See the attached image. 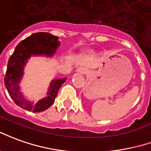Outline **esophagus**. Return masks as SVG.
Wrapping results in <instances>:
<instances>
[{
  "label": "esophagus",
  "mask_w": 151,
  "mask_h": 151,
  "mask_svg": "<svg viewBox=\"0 0 151 151\" xmlns=\"http://www.w3.org/2000/svg\"><path fill=\"white\" fill-rule=\"evenodd\" d=\"M77 71H78V72H80V73H81V74H84V73L86 72L85 69H84V68H78V69H77Z\"/></svg>",
  "instance_id": "esophagus-1"
}]
</instances>
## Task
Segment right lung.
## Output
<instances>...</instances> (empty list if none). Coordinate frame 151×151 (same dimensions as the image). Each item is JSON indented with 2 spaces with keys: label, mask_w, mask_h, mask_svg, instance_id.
Here are the masks:
<instances>
[{
  "label": "right lung",
  "mask_w": 151,
  "mask_h": 151,
  "mask_svg": "<svg viewBox=\"0 0 151 151\" xmlns=\"http://www.w3.org/2000/svg\"><path fill=\"white\" fill-rule=\"evenodd\" d=\"M58 39V37L47 32L35 33L22 41L10 56L8 61L4 81L10 97L19 107L26 110L39 113L47 109L55 102L59 89L66 81V78L52 81L47 93L48 96L36 104L27 101L23 96L20 92L18 84L21 77L22 76L24 66L27 59L31 55H52L60 44Z\"/></svg>",
  "instance_id": "1"
}]
</instances>
